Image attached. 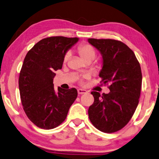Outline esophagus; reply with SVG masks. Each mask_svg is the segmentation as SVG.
<instances>
[{
    "label": "esophagus",
    "instance_id": "34e87169",
    "mask_svg": "<svg viewBox=\"0 0 159 159\" xmlns=\"http://www.w3.org/2000/svg\"><path fill=\"white\" fill-rule=\"evenodd\" d=\"M77 92L79 95H82V94H84V93H87V90L85 89H77Z\"/></svg>",
    "mask_w": 159,
    "mask_h": 159
}]
</instances>
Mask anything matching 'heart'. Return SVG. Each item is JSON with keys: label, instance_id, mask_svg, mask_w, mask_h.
<instances>
[{"label": "heart", "instance_id": "1", "mask_svg": "<svg viewBox=\"0 0 159 159\" xmlns=\"http://www.w3.org/2000/svg\"><path fill=\"white\" fill-rule=\"evenodd\" d=\"M78 52H79L80 55L81 56L82 59L84 61H87L88 59H93L96 56L95 49H94L92 46L89 44H84L80 45L78 47ZM70 56V53H66L63 58L64 63L68 61Z\"/></svg>", "mask_w": 159, "mask_h": 159}]
</instances>
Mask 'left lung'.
<instances>
[{"label": "left lung", "mask_w": 159, "mask_h": 159, "mask_svg": "<svg viewBox=\"0 0 159 159\" xmlns=\"http://www.w3.org/2000/svg\"><path fill=\"white\" fill-rule=\"evenodd\" d=\"M88 42L102 56L99 77L104 84H110L108 93L91 92L94 102L89 108V117L101 131L116 132L129 123L138 107L142 86L140 63L122 42L94 38Z\"/></svg>", "instance_id": "8db88e82"}]
</instances>
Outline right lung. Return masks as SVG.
<instances>
[{"label":"right lung","instance_id":"1","mask_svg":"<svg viewBox=\"0 0 159 159\" xmlns=\"http://www.w3.org/2000/svg\"><path fill=\"white\" fill-rule=\"evenodd\" d=\"M79 38L55 36L43 39L28 52L19 78V93L25 113L40 129L57 127L65 120L77 96L76 89L55 91L53 80L61 69L67 52Z\"/></svg>","mask_w":159,"mask_h":159}]
</instances>
